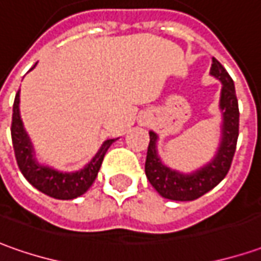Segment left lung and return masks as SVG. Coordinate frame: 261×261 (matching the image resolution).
Wrapping results in <instances>:
<instances>
[{"label": "left lung", "instance_id": "8db88e82", "mask_svg": "<svg viewBox=\"0 0 261 261\" xmlns=\"http://www.w3.org/2000/svg\"><path fill=\"white\" fill-rule=\"evenodd\" d=\"M212 76L220 79L221 88L220 110L222 114L221 125V141L217 154L210 163L199 167L192 173H182L172 170L170 167L162 163L159 158L158 134L150 131V143L146 158V176L151 186L156 189L160 196L172 201H193L206 192L214 189L228 173L231 162L236 153L238 139V101L236 95V86L225 68L215 58H212Z\"/></svg>", "mask_w": 261, "mask_h": 261}]
</instances>
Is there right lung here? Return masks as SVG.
<instances>
[{"instance_id":"obj_1","label":"right lung","mask_w":261,"mask_h":261,"mask_svg":"<svg viewBox=\"0 0 261 261\" xmlns=\"http://www.w3.org/2000/svg\"><path fill=\"white\" fill-rule=\"evenodd\" d=\"M11 139L15 160L24 177L36 189L55 199H75L84 195L94 184L107 150L115 141L114 139L105 140L94 159L77 172H59L53 167L39 165V162L34 158V148L30 137L24 130L23 121L20 117V91L15 95L13 105Z\"/></svg>"}]
</instances>
